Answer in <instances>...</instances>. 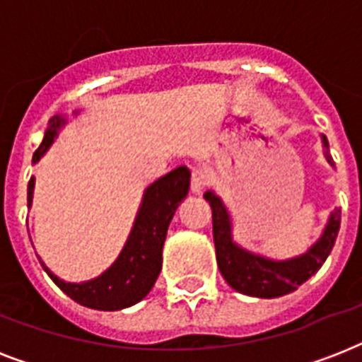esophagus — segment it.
<instances>
[{
    "label": "esophagus",
    "instance_id": "obj_1",
    "mask_svg": "<svg viewBox=\"0 0 362 362\" xmlns=\"http://www.w3.org/2000/svg\"><path fill=\"white\" fill-rule=\"evenodd\" d=\"M209 184V173L204 169H193L192 170V192L201 193Z\"/></svg>",
    "mask_w": 362,
    "mask_h": 362
}]
</instances>
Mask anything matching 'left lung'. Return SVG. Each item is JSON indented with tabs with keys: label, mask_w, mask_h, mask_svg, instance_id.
Segmentation results:
<instances>
[{
	"label": "left lung",
	"mask_w": 362,
	"mask_h": 362,
	"mask_svg": "<svg viewBox=\"0 0 362 362\" xmlns=\"http://www.w3.org/2000/svg\"><path fill=\"white\" fill-rule=\"evenodd\" d=\"M323 150H325L327 163L334 167L331 153H329V141L321 135ZM212 209V233H214L216 259L220 267L221 276L229 286L238 293L259 298H276L287 293H293L298 286L321 269L329 257L340 229V209H334L329 216L325 229L321 237L312 244L304 253L297 257L278 261V259L264 257L253 253L246 247L238 246L233 240V221L229 210L214 192L204 193Z\"/></svg>",
	"instance_id": "1"
}]
</instances>
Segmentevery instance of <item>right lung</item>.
Segmentation results:
<instances>
[{"mask_svg":"<svg viewBox=\"0 0 362 362\" xmlns=\"http://www.w3.org/2000/svg\"><path fill=\"white\" fill-rule=\"evenodd\" d=\"M65 124L67 118L64 115L50 118L41 146L33 153L31 159L33 163H37L47 153ZM189 176L192 173L187 167H178L144 189L129 237L125 240L120 255L101 276L81 284H71L59 280L41 261L45 272L67 297L88 308L115 312V310L129 308L142 300L158 280L161 261H163L161 252H163L167 229L178 204L186 199L189 192ZM33 187H35V178H31L28 184V206H31L33 201Z\"/></svg>","mask_w":362,"mask_h":362,"instance_id":"obj_1","label":"right lung"}]
</instances>
